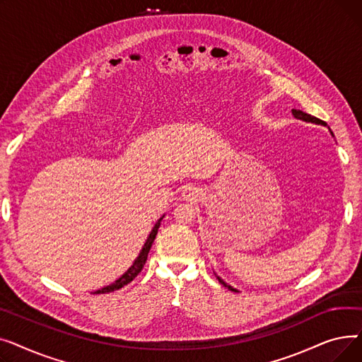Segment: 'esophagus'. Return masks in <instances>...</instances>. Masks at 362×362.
Listing matches in <instances>:
<instances>
[{"label":"esophagus","mask_w":362,"mask_h":362,"mask_svg":"<svg viewBox=\"0 0 362 362\" xmlns=\"http://www.w3.org/2000/svg\"><path fill=\"white\" fill-rule=\"evenodd\" d=\"M182 197H183L185 199H187V201H194V199L197 198L195 189H194V187H185L183 192H182Z\"/></svg>","instance_id":"esophagus-1"}]
</instances>
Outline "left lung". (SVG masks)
<instances>
[{
	"label": "left lung",
	"instance_id": "left-lung-1",
	"mask_svg": "<svg viewBox=\"0 0 362 362\" xmlns=\"http://www.w3.org/2000/svg\"><path fill=\"white\" fill-rule=\"evenodd\" d=\"M292 114H293V117L295 119H298V120H302V122H308V123H315V124H321V126H327L325 122H321L320 119H317V117H314V116H311V114H307V112H303V111H300V110H292ZM330 130V129H329ZM330 133H332V136H333V132L330 130ZM217 279H218V281L221 283V284H224V286L227 288V289H230V291H235L236 292V289L235 288H232L230 284H227L221 277H218L217 276Z\"/></svg>",
	"mask_w": 362,
	"mask_h": 362
}]
</instances>
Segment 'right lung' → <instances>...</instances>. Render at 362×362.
Masks as SVG:
<instances>
[{
  "label": "right lung",
  "mask_w": 362,
  "mask_h": 362,
  "mask_svg": "<svg viewBox=\"0 0 362 362\" xmlns=\"http://www.w3.org/2000/svg\"><path fill=\"white\" fill-rule=\"evenodd\" d=\"M163 218H164V216H161V217L157 220L156 226L152 227V230H151L149 236L146 238V240H145V243H144V246H142V250H141L139 255L136 257L135 261H133V264L127 269V272H126L123 276H120L116 281L108 284V286H104L103 289L95 291L93 295H100V293H108V292L119 291V289H122L123 286H126V284H129L133 279H135V277L142 272L144 265H145V262H146V258H148V252H149V250H151L152 242H154V239H156V236H157V233H158V227H160Z\"/></svg>",
  "instance_id": "add662e5"
}]
</instances>
